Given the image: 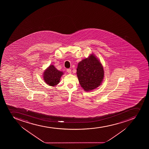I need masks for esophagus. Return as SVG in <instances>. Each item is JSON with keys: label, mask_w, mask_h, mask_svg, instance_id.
<instances>
[{"label": "esophagus", "mask_w": 149, "mask_h": 149, "mask_svg": "<svg viewBox=\"0 0 149 149\" xmlns=\"http://www.w3.org/2000/svg\"><path fill=\"white\" fill-rule=\"evenodd\" d=\"M66 71L68 73H71V70L70 69H66Z\"/></svg>", "instance_id": "34e87169"}]
</instances>
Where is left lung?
<instances>
[{
  "mask_svg": "<svg viewBox=\"0 0 149 149\" xmlns=\"http://www.w3.org/2000/svg\"><path fill=\"white\" fill-rule=\"evenodd\" d=\"M77 75L82 88L86 91H90L102 84L104 77L103 66L92 54L79 63Z\"/></svg>",
  "mask_w": 149,
  "mask_h": 149,
  "instance_id": "1",
  "label": "left lung"
}]
</instances>
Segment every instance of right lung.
Listing matches in <instances>:
<instances>
[{
    "mask_svg": "<svg viewBox=\"0 0 149 149\" xmlns=\"http://www.w3.org/2000/svg\"><path fill=\"white\" fill-rule=\"evenodd\" d=\"M63 73L62 71L58 70L53 65H50L45 71L43 78L47 84L54 86L60 83L61 77Z\"/></svg>",
    "mask_w": 149,
    "mask_h": 149,
    "instance_id": "1",
    "label": "right lung"
}]
</instances>
